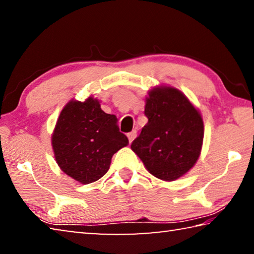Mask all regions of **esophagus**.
<instances>
[{"instance_id":"esophagus-1","label":"esophagus","mask_w":254,"mask_h":254,"mask_svg":"<svg viewBox=\"0 0 254 254\" xmlns=\"http://www.w3.org/2000/svg\"><path fill=\"white\" fill-rule=\"evenodd\" d=\"M127 137H128V142L131 143L132 141L136 137V130H133L130 133H127Z\"/></svg>"}]
</instances>
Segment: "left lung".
<instances>
[{
	"label": "left lung",
	"mask_w": 254,
	"mask_h": 254,
	"mask_svg": "<svg viewBox=\"0 0 254 254\" xmlns=\"http://www.w3.org/2000/svg\"><path fill=\"white\" fill-rule=\"evenodd\" d=\"M144 114L148 123L131 149L154 177L171 182L182 177L199 157L203 120L188 98L173 87L150 91Z\"/></svg>",
	"instance_id": "obj_1"
}]
</instances>
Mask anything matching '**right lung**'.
Instances as JSON below:
<instances>
[{
	"mask_svg": "<svg viewBox=\"0 0 254 254\" xmlns=\"http://www.w3.org/2000/svg\"><path fill=\"white\" fill-rule=\"evenodd\" d=\"M51 140L58 166L81 184L102 178L113 154L128 144L118 118L102 111L93 97L83 103L70 101L64 107Z\"/></svg>",
	"mask_w": 254,
	"mask_h": 254,
	"instance_id": "obj_1",
	"label": "right lung"
}]
</instances>
